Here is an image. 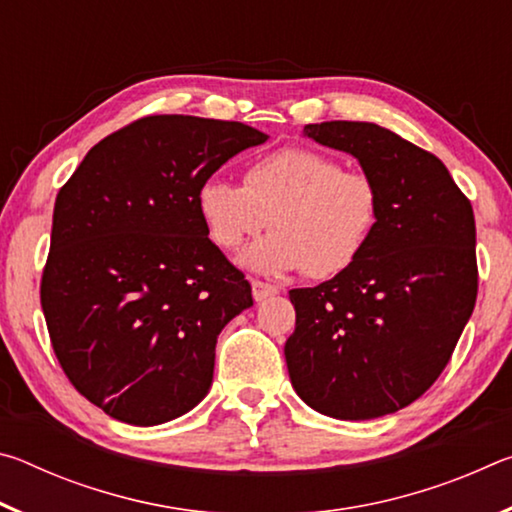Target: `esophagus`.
I'll list each match as a JSON object with an SVG mask.
<instances>
[{"label": "esophagus", "mask_w": 512, "mask_h": 512, "mask_svg": "<svg viewBox=\"0 0 512 512\" xmlns=\"http://www.w3.org/2000/svg\"><path fill=\"white\" fill-rule=\"evenodd\" d=\"M277 293H280V289H277L275 284H268V282H262V280H253V298L257 302H264L266 298L277 296Z\"/></svg>", "instance_id": "34e87169"}]
</instances>
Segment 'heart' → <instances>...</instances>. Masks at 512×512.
<instances>
[{
    "instance_id": "obj_1",
    "label": "heart",
    "mask_w": 512,
    "mask_h": 512,
    "mask_svg": "<svg viewBox=\"0 0 512 512\" xmlns=\"http://www.w3.org/2000/svg\"><path fill=\"white\" fill-rule=\"evenodd\" d=\"M196 207L219 248H239L271 219L273 235L241 259L262 273L302 268L311 280L348 271L375 235L381 194L370 173L343 169L332 153L284 146L250 160L244 185L210 178L198 187Z\"/></svg>"
}]
</instances>
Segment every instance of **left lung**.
<instances>
[{"instance_id": "left-lung-1", "label": "left lung", "mask_w": 512, "mask_h": 512, "mask_svg": "<svg viewBox=\"0 0 512 512\" xmlns=\"http://www.w3.org/2000/svg\"><path fill=\"white\" fill-rule=\"evenodd\" d=\"M375 178L381 214L368 248L318 287L291 289L284 357L311 409L370 420L429 391L452 359L479 291L476 225L467 196L436 155L370 121L307 124Z\"/></svg>"}]
</instances>
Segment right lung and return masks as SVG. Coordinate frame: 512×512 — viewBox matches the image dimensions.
Masks as SVG:
<instances>
[{
  "instance_id": "add662e5",
  "label": "right lung",
  "mask_w": 512,
  "mask_h": 512,
  "mask_svg": "<svg viewBox=\"0 0 512 512\" xmlns=\"http://www.w3.org/2000/svg\"><path fill=\"white\" fill-rule=\"evenodd\" d=\"M266 140L241 121L142 117L60 187L40 302L60 368L110 418L153 427L210 391L216 339L253 291L207 237L196 194Z\"/></svg>"
}]
</instances>
